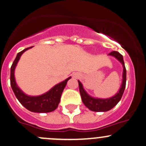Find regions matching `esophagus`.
Wrapping results in <instances>:
<instances>
[{"label":"esophagus","instance_id":"34e87169","mask_svg":"<svg viewBox=\"0 0 146 146\" xmlns=\"http://www.w3.org/2000/svg\"><path fill=\"white\" fill-rule=\"evenodd\" d=\"M78 76H78V74H76V73H75V74H73V77H74V78H78Z\"/></svg>","mask_w":146,"mask_h":146}]
</instances>
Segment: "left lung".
<instances>
[{
    "instance_id": "8db88e82",
    "label": "left lung",
    "mask_w": 146,
    "mask_h": 146,
    "mask_svg": "<svg viewBox=\"0 0 146 146\" xmlns=\"http://www.w3.org/2000/svg\"><path fill=\"white\" fill-rule=\"evenodd\" d=\"M109 55L113 56L115 57L118 61H120L121 64L123 66V74H122V82L121 85L120 89L119 92L113 97L109 99H95L92 97L90 95L87 94V93L85 91V90L82 87V85L80 81H78V85H79L80 93L81 98L83 104L85 106L88 108L90 110L95 112H106L108 110H111L113 107L115 106L120 101L122 95H123L124 91L126 87V80H127V73H126V68L124 63L123 56L121 54L118 52L113 51L109 54Z\"/></svg>"
}]
</instances>
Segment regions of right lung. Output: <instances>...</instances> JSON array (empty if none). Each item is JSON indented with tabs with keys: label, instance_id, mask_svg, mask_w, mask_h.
I'll list each match as a JSON object with an SVG mask.
<instances>
[{
	"label": "right lung",
	"instance_id": "right-lung-1",
	"mask_svg": "<svg viewBox=\"0 0 146 146\" xmlns=\"http://www.w3.org/2000/svg\"><path fill=\"white\" fill-rule=\"evenodd\" d=\"M31 47H32L24 49L17 55L10 68V85L17 99L21 103V105L25 107L27 110L34 112V113H50V112L54 111L58 107V105L60 102L63 90L65 88L68 80L70 79V77L56 85L50 91L40 96H30L25 94L17 85L15 76H14V71L21 55L26 50Z\"/></svg>",
	"mask_w": 146,
	"mask_h": 146
}]
</instances>
